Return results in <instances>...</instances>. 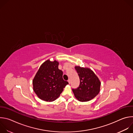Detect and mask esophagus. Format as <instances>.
Wrapping results in <instances>:
<instances>
[{
	"label": "esophagus",
	"instance_id": "obj_1",
	"mask_svg": "<svg viewBox=\"0 0 133 133\" xmlns=\"http://www.w3.org/2000/svg\"><path fill=\"white\" fill-rule=\"evenodd\" d=\"M70 81H70V79H69L68 80V83H69V84H70Z\"/></svg>",
	"mask_w": 133,
	"mask_h": 133
}]
</instances>
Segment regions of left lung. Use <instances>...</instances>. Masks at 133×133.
I'll return each instance as SVG.
<instances>
[{
	"mask_svg": "<svg viewBox=\"0 0 133 133\" xmlns=\"http://www.w3.org/2000/svg\"><path fill=\"white\" fill-rule=\"evenodd\" d=\"M80 79L79 87L72 89L75 97L80 102H87L95 97L100 91L101 82L97 76L88 68L75 66Z\"/></svg>",
	"mask_w": 133,
	"mask_h": 133,
	"instance_id": "left-lung-1",
	"label": "left lung"
}]
</instances>
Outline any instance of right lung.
<instances>
[{"label": "right lung", "instance_id": "add662e5", "mask_svg": "<svg viewBox=\"0 0 133 133\" xmlns=\"http://www.w3.org/2000/svg\"><path fill=\"white\" fill-rule=\"evenodd\" d=\"M57 61L47 60L40 67L32 81L33 89L40 99L46 102L56 100L68 84L63 78Z\"/></svg>", "mask_w": 133, "mask_h": 133}]
</instances>
